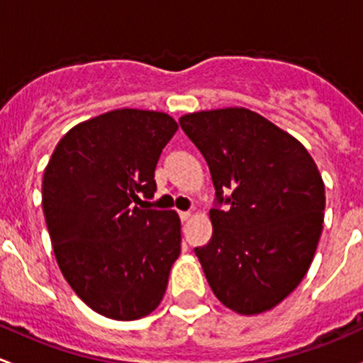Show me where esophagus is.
Listing matches in <instances>:
<instances>
[{"mask_svg":"<svg viewBox=\"0 0 363 363\" xmlns=\"http://www.w3.org/2000/svg\"><path fill=\"white\" fill-rule=\"evenodd\" d=\"M190 216H192V213H190V211H180V218H182V222H186V220H189Z\"/></svg>","mask_w":363,"mask_h":363,"instance_id":"1","label":"esophagus"}]
</instances>
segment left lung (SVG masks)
<instances>
[{
	"instance_id": "1",
	"label": "left lung",
	"mask_w": 363,
	"mask_h": 363,
	"mask_svg": "<svg viewBox=\"0 0 363 363\" xmlns=\"http://www.w3.org/2000/svg\"><path fill=\"white\" fill-rule=\"evenodd\" d=\"M180 125L216 190L213 236L194 250L209 286L239 315L269 311L297 289L315 257L325 209L318 167L301 141L246 108L183 115Z\"/></svg>"
}]
</instances>
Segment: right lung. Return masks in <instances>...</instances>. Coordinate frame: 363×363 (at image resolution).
<instances>
[{"instance_id": "add662e5", "label": "right lung", "mask_w": 363, "mask_h": 363, "mask_svg": "<svg viewBox=\"0 0 363 363\" xmlns=\"http://www.w3.org/2000/svg\"><path fill=\"white\" fill-rule=\"evenodd\" d=\"M177 129L162 111H108L69 129L45 167L55 260L74 294L106 318L150 315L182 252L178 213L136 206L154 197L157 160Z\"/></svg>"}]
</instances>
